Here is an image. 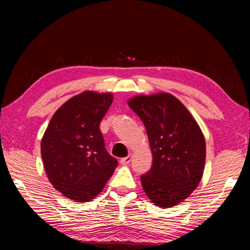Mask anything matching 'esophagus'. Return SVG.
Here are the masks:
<instances>
[{
    "instance_id": "esophagus-1",
    "label": "esophagus",
    "mask_w": 250,
    "mask_h": 250,
    "mask_svg": "<svg viewBox=\"0 0 250 250\" xmlns=\"http://www.w3.org/2000/svg\"><path fill=\"white\" fill-rule=\"evenodd\" d=\"M131 160H132V154H129L128 156H125V158H122L120 160L121 164H129L131 162Z\"/></svg>"
}]
</instances>
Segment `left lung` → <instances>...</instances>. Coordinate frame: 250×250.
Instances as JSON below:
<instances>
[{
  "label": "left lung",
  "instance_id": "left-lung-1",
  "mask_svg": "<svg viewBox=\"0 0 250 250\" xmlns=\"http://www.w3.org/2000/svg\"><path fill=\"white\" fill-rule=\"evenodd\" d=\"M146 129L153 166L141 175L147 197L161 208L179 205L202 180L206 142L188 108L168 92L138 95L128 100Z\"/></svg>",
  "mask_w": 250,
  "mask_h": 250
}]
</instances>
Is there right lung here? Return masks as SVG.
Listing matches in <instances>:
<instances>
[{"label": "right lung", "instance_id": "right-lung-1", "mask_svg": "<svg viewBox=\"0 0 250 250\" xmlns=\"http://www.w3.org/2000/svg\"><path fill=\"white\" fill-rule=\"evenodd\" d=\"M111 92L86 90L54 113L41 142L48 181L69 200L89 202L103 191L118 167L104 147L99 125L112 104Z\"/></svg>", "mask_w": 250, "mask_h": 250}]
</instances>
